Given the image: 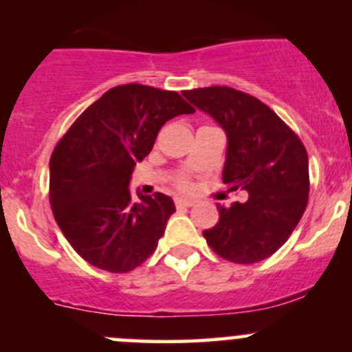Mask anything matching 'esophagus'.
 <instances>
[{
  "label": "esophagus",
  "mask_w": 352,
  "mask_h": 352,
  "mask_svg": "<svg viewBox=\"0 0 352 352\" xmlns=\"http://www.w3.org/2000/svg\"><path fill=\"white\" fill-rule=\"evenodd\" d=\"M190 206H194V201H190V199H175V208L177 209H184V208H190Z\"/></svg>",
  "instance_id": "esophagus-1"
}]
</instances>
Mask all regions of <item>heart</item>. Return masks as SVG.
<instances>
[{
  "mask_svg": "<svg viewBox=\"0 0 352 352\" xmlns=\"http://www.w3.org/2000/svg\"><path fill=\"white\" fill-rule=\"evenodd\" d=\"M175 186L179 187L180 190H189V187H190V184H189V180L187 179H177V182H175Z\"/></svg>",
  "mask_w": 352,
  "mask_h": 352,
  "instance_id": "1",
  "label": "heart"
}]
</instances>
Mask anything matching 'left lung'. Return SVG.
Here are the masks:
<instances>
[{"mask_svg":"<svg viewBox=\"0 0 352 352\" xmlns=\"http://www.w3.org/2000/svg\"><path fill=\"white\" fill-rule=\"evenodd\" d=\"M228 138L223 182L245 190V202L218 204L219 219L204 230L209 247L230 262L254 264L289 239L310 192L308 155L300 138L258 98L230 87L182 91Z\"/></svg>","mask_w":352,"mask_h":352,"instance_id":"8db88e82","label":"left lung"}]
</instances>
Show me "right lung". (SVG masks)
I'll list each match as a JSON object with an SVG mask.
<instances>
[{
  "label": "right lung",
  "mask_w": 352,
  "mask_h": 352,
  "mask_svg": "<svg viewBox=\"0 0 352 352\" xmlns=\"http://www.w3.org/2000/svg\"><path fill=\"white\" fill-rule=\"evenodd\" d=\"M177 91L120 85L105 91L67 129L49 162L52 214L71 247L109 272H129L156 250L175 212L162 192L134 202L129 180L158 131L194 113Z\"/></svg>",
  "instance_id": "1"
}]
</instances>
